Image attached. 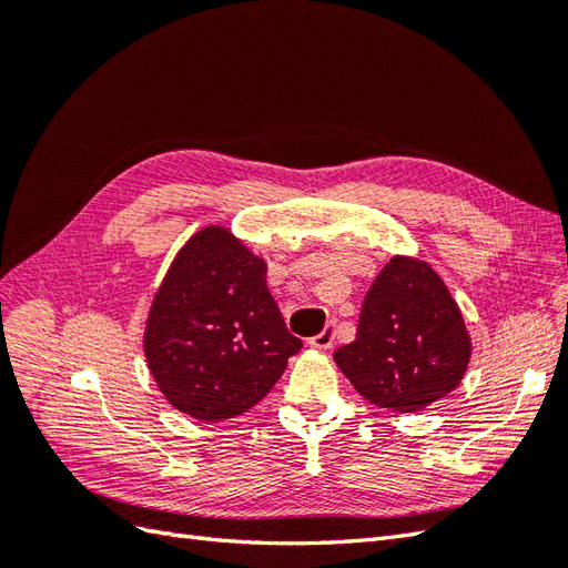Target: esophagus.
Wrapping results in <instances>:
<instances>
[{
	"instance_id": "1",
	"label": "esophagus",
	"mask_w": 568,
	"mask_h": 568,
	"mask_svg": "<svg viewBox=\"0 0 568 568\" xmlns=\"http://www.w3.org/2000/svg\"><path fill=\"white\" fill-rule=\"evenodd\" d=\"M334 334H336V329H334V322H329L324 326V329L317 334V336H313L311 341V346L313 348H317V351H326V348H332V343H334Z\"/></svg>"
}]
</instances>
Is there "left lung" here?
I'll return each instance as SVG.
<instances>
[{"label": "left lung", "instance_id": "obj_1", "mask_svg": "<svg viewBox=\"0 0 568 568\" xmlns=\"http://www.w3.org/2000/svg\"><path fill=\"white\" fill-rule=\"evenodd\" d=\"M471 341L448 286L417 257L395 255L367 291L357 336L336 365L372 405L419 412L455 390Z\"/></svg>", "mask_w": 568, "mask_h": 568}]
</instances>
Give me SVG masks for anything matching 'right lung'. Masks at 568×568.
<instances>
[{"instance_id": "obj_1", "label": "right lung", "mask_w": 568, "mask_h": 568, "mask_svg": "<svg viewBox=\"0 0 568 568\" xmlns=\"http://www.w3.org/2000/svg\"><path fill=\"white\" fill-rule=\"evenodd\" d=\"M301 346L265 286V263L222 227L201 230L178 253L144 334L159 388L201 422L261 403Z\"/></svg>"}]
</instances>
